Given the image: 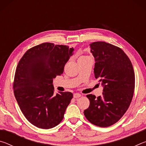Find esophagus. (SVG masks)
I'll list each match as a JSON object with an SVG mask.
<instances>
[{
	"instance_id": "34e87169",
	"label": "esophagus",
	"mask_w": 146,
	"mask_h": 146,
	"mask_svg": "<svg viewBox=\"0 0 146 146\" xmlns=\"http://www.w3.org/2000/svg\"><path fill=\"white\" fill-rule=\"evenodd\" d=\"M80 97H81V95H80V94L78 93H74V95H73V97L75 98H78Z\"/></svg>"
}]
</instances>
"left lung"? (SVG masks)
<instances>
[{"instance_id":"1","label":"left lung","mask_w":146,"mask_h":146,"mask_svg":"<svg viewBox=\"0 0 146 146\" xmlns=\"http://www.w3.org/2000/svg\"><path fill=\"white\" fill-rule=\"evenodd\" d=\"M95 58L94 74L103 87L102 96L88 95L90 104L85 117L93 124L108 127L118 122L126 112L135 89L133 65L122 49L105 42L90 44Z\"/></svg>"}]
</instances>
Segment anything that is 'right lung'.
<instances>
[{
    "instance_id": "obj_1",
    "label": "right lung",
    "mask_w": 146,
    "mask_h": 146,
    "mask_svg": "<svg viewBox=\"0 0 146 146\" xmlns=\"http://www.w3.org/2000/svg\"><path fill=\"white\" fill-rule=\"evenodd\" d=\"M74 48L43 43L28 49L15 75V97L29 122L41 129L55 127L62 120L73 98L71 92L53 94V78L61 75Z\"/></svg>"
}]
</instances>
